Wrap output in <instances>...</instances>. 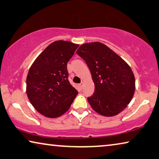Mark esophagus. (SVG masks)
Instances as JSON below:
<instances>
[{"instance_id":"1","label":"esophagus","mask_w":159,"mask_h":159,"mask_svg":"<svg viewBox=\"0 0 159 159\" xmlns=\"http://www.w3.org/2000/svg\"><path fill=\"white\" fill-rule=\"evenodd\" d=\"M83 84H83V82H81V83H80V84H79V86H80V89H81L83 88Z\"/></svg>"}]
</instances>
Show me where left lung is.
Listing matches in <instances>:
<instances>
[{"mask_svg":"<svg viewBox=\"0 0 159 159\" xmlns=\"http://www.w3.org/2000/svg\"><path fill=\"white\" fill-rule=\"evenodd\" d=\"M77 54L90 70L95 90L87 100L92 108L106 116L120 113L131 102L135 79L131 67L114 51L101 43L83 44Z\"/></svg>","mask_w":159,"mask_h":159,"instance_id":"obj_1","label":"left lung"}]
</instances>
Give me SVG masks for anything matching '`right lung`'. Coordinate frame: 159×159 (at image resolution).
<instances>
[{
  "instance_id": "add662e5",
  "label": "right lung",
  "mask_w": 159,
  "mask_h": 159,
  "mask_svg": "<svg viewBox=\"0 0 159 159\" xmlns=\"http://www.w3.org/2000/svg\"><path fill=\"white\" fill-rule=\"evenodd\" d=\"M79 45L64 40L51 43L29 70L26 92L43 115L56 118L70 109L78 92L70 84L67 65Z\"/></svg>"
}]
</instances>
